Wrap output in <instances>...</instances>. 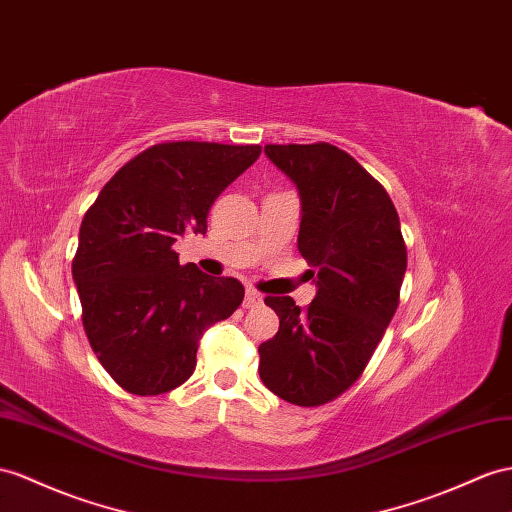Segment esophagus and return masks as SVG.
<instances>
[{
    "mask_svg": "<svg viewBox=\"0 0 512 512\" xmlns=\"http://www.w3.org/2000/svg\"><path fill=\"white\" fill-rule=\"evenodd\" d=\"M261 303H264V296H261L257 290H251V287H248L246 296H244V307H246V309H255V307H259Z\"/></svg>",
    "mask_w": 512,
    "mask_h": 512,
    "instance_id": "obj_1",
    "label": "esophagus"
}]
</instances>
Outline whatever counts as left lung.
<instances>
[{"mask_svg":"<svg viewBox=\"0 0 512 512\" xmlns=\"http://www.w3.org/2000/svg\"><path fill=\"white\" fill-rule=\"evenodd\" d=\"M266 155L298 188V251L318 294L305 309L264 298L279 331L259 346V376L285 402L320 406L359 381L400 305V218L381 183L329 142L266 144Z\"/></svg>","mask_w":512,"mask_h":512,"instance_id":"1","label":"left lung"}]
</instances>
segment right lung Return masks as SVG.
I'll list each match as a JSON object with an SVG mask.
<instances>
[{
    "label": "right lung",
    "instance_id": "1",
    "mask_svg": "<svg viewBox=\"0 0 512 512\" xmlns=\"http://www.w3.org/2000/svg\"><path fill=\"white\" fill-rule=\"evenodd\" d=\"M259 153V144H153L88 207L73 281L90 348L125 391L160 396L186 383L203 331L242 305L238 279L181 266L173 244L207 231L218 194Z\"/></svg>",
    "mask_w": 512,
    "mask_h": 512
}]
</instances>
